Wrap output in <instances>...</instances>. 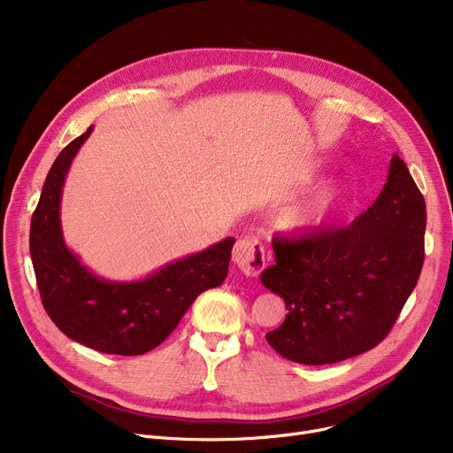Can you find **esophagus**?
<instances>
[{
  "mask_svg": "<svg viewBox=\"0 0 453 453\" xmlns=\"http://www.w3.org/2000/svg\"><path fill=\"white\" fill-rule=\"evenodd\" d=\"M233 263L248 277H257L266 266V251L257 236H242L233 248Z\"/></svg>",
  "mask_w": 453,
  "mask_h": 453,
  "instance_id": "obj_1",
  "label": "esophagus"
}]
</instances>
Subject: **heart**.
<instances>
[{
  "instance_id": "obj_1",
  "label": "heart",
  "mask_w": 453,
  "mask_h": 453,
  "mask_svg": "<svg viewBox=\"0 0 453 453\" xmlns=\"http://www.w3.org/2000/svg\"><path fill=\"white\" fill-rule=\"evenodd\" d=\"M332 205V193L330 190H319L314 196L306 202L288 209L282 217V227L288 231H306L319 226L328 214Z\"/></svg>"
}]
</instances>
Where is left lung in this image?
Returning <instances> with one entry per match:
<instances>
[{"mask_svg": "<svg viewBox=\"0 0 453 453\" xmlns=\"http://www.w3.org/2000/svg\"><path fill=\"white\" fill-rule=\"evenodd\" d=\"M426 202L398 154L376 202L347 227L273 236L260 280L287 303L268 343L304 365L343 362L393 328L424 265Z\"/></svg>", "mask_w": 453, "mask_h": 453, "instance_id": "left-lung-1", "label": "left lung"}]
</instances>
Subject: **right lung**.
Listing matches in <instances>:
<instances>
[{
    "mask_svg": "<svg viewBox=\"0 0 453 453\" xmlns=\"http://www.w3.org/2000/svg\"><path fill=\"white\" fill-rule=\"evenodd\" d=\"M93 127L55 159L31 219L29 248L47 316L71 340L106 354L137 356L169 338L188 306L226 280L234 239L166 265L134 282L95 277L64 242L60 195L69 165Z\"/></svg>",
    "mask_w": 453,
    "mask_h": 453,
    "instance_id": "obj_1",
    "label": "right lung"
}]
</instances>
